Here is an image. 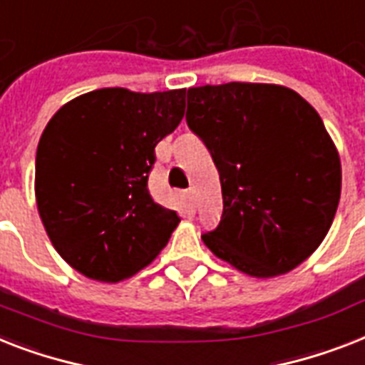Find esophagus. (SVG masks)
Returning <instances> with one entry per match:
<instances>
[{"mask_svg":"<svg viewBox=\"0 0 365 365\" xmlns=\"http://www.w3.org/2000/svg\"><path fill=\"white\" fill-rule=\"evenodd\" d=\"M187 200L189 204H192V206L197 204V191H195V189H189L187 191Z\"/></svg>","mask_w":365,"mask_h":365,"instance_id":"obj_1","label":"esophagus"}]
</instances>
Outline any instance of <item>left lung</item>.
Masks as SVG:
<instances>
[{
    "label": "left lung",
    "instance_id": "obj_1",
    "mask_svg": "<svg viewBox=\"0 0 365 365\" xmlns=\"http://www.w3.org/2000/svg\"><path fill=\"white\" fill-rule=\"evenodd\" d=\"M185 120L221 180L223 217L204 245L257 279L309 259L341 197V161L319 112L287 86L229 82L189 88Z\"/></svg>",
    "mask_w": 365,
    "mask_h": 365
}]
</instances>
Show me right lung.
Wrapping results in <instances>:
<instances>
[{
	"instance_id": "add662e5",
	"label": "right lung",
	"mask_w": 365,
	"mask_h": 365,
	"mask_svg": "<svg viewBox=\"0 0 365 365\" xmlns=\"http://www.w3.org/2000/svg\"><path fill=\"white\" fill-rule=\"evenodd\" d=\"M183 114L185 88H101L50 118L37 146L35 200L54 250L78 274L120 283L168 244L180 217L153 202L148 174Z\"/></svg>"
}]
</instances>
